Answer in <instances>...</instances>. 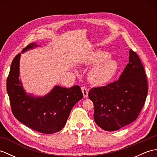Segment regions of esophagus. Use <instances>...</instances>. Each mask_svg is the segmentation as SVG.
Instances as JSON below:
<instances>
[{
    "mask_svg": "<svg viewBox=\"0 0 157 157\" xmlns=\"http://www.w3.org/2000/svg\"><path fill=\"white\" fill-rule=\"evenodd\" d=\"M81 90L83 93V95H84V98H87L88 95V90L87 89V88H86L85 86H82L81 87Z\"/></svg>",
    "mask_w": 157,
    "mask_h": 157,
    "instance_id": "esophagus-1",
    "label": "esophagus"
}]
</instances>
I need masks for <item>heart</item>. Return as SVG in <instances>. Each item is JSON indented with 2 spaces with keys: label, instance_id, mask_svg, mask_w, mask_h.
Wrapping results in <instances>:
<instances>
[{
  "label": "heart",
  "instance_id": "1",
  "mask_svg": "<svg viewBox=\"0 0 157 157\" xmlns=\"http://www.w3.org/2000/svg\"><path fill=\"white\" fill-rule=\"evenodd\" d=\"M107 52L96 51L86 59L88 64L96 65L89 73V79L93 84L101 85L109 82L117 71L118 65L115 60L109 59Z\"/></svg>",
  "mask_w": 157,
  "mask_h": 157
}]
</instances>
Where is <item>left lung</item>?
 <instances>
[{
  "label": "left lung",
  "mask_w": 157,
  "mask_h": 157,
  "mask_svg": "<svg viewBox=\"0 0 157 157\" xmlns=\"http://www.w3.org/2000/svg\"><path fill=\"white\" fill-rule=\"evenodd\" d=\"M148 81L136 52L129 51V63L118 80L92 88L88 96L94 106L96 124L106 131H115L134 121L144 106Z\"/></svg>",
  "instance_id": "1"
}]
</instances>
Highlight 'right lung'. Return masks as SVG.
I'll list each match as a JSON object with an SVG mask.
<instances>
[{"mask_svg": "<svg viewBox=\"0 0 157 157\" xmlns=\"http://www.w3.org/2000/svg\"><path fill=\"white\" fill-rule=\"evenodd\" d=\"M36 46L32 43L22 52ZM20 55L13 59L6 79V91L13 115L23 124L42 134L59 132L64 128L73 106L83 98L80 87L75 86L68 89L56 86L44 97L28 96L19 79Z\"/></svg>", "mask_w": 157, "mask_h": 157, "instance_id": "obj_1", "label": "right lung"}]
</instances>
